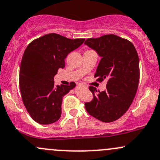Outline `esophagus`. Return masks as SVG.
Instances as JSON below:
<instances>
[{
    "label": "esophagus",
    "mask_w": 160,
    "mask_h": 160,
    "mask_svg": "<svg viewBox=\"0 0 160 160\" xmlns=\"http://www.w3.org/2000/svg\"><path fill=\"white\" fill-rule=\"evenodd\" d=\"M78 86L79 87H84V85H83V84H82V83H80V84H79Z\"/></svg>",
    "instance_id": "obj_1"
}]
</instances>
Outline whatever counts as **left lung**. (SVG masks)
<instances>
[{"mask_svg":"<svg viewBox=\"0 0 160 160\" xmlns=\"http://www.w3.org/2000/svg\"><path fill=\"white\" fill-rule=\"evenodd\" d=\"M84 44L95 50L101 58L94 75L97 80H108L106 90L98 91L97 95L96 88L90 87L93 98L85 103V108L101 122H114L128 111L138 89V53L131 42L112 34L88 38Z\"/></svg>","mask_w":160,"mask_h":160,"instance_id":"8db88e82","label":"left lung"}]
</instances>
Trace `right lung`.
<instances>
[{
  "label": "right lung",
  "mask_w": 160,
  "mask_h": 160,
  "mask_svg": "<svg viewBox=\"0 0 160 160\" xmlns=\"http://www.w3.org/2000/svg\"><path fill=\"white\" fill-rule=\"evenodd\" d=\"M84 38L70 39L56 33L33 40L25 50L20 67L19 86L24 105L34 121L42 125L57 122L61 117L62 98L76 83L54 85L59 69L65 59L80 47Z\"/></svg>",
  "instance_id": "right-lung-1"
}]
</instances>
